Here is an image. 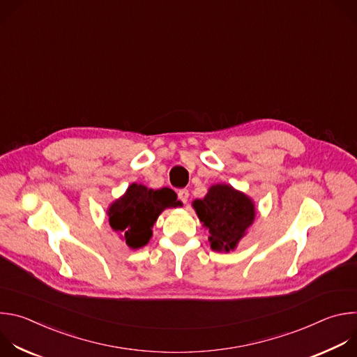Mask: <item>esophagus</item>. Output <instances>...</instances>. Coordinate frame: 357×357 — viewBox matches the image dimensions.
Wrapping results in <instances>:
<instances>
[{
    "label": "esophagus",
    "mask_w": 357,
    "mask_h": 357,
    "mask_svg": "<svg viewBox=\"0 0 357 357\" xmlns=\"http://www.w3.org/2000/svg\"><path fill=\"white\" fill-rule=\"evenodd\" d=\"M178 197H179V200L182 202V203H188V199H189V190L188 189H181L179 192H178Z\"/></svg>",
    "instance_id": "1"
}]
</instances>
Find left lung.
<instances>
[{
  "mask_svg": "<svg viewBox=\"0 0 357 357\" xmlns=\"http://www.w3.org/2000/svg\"><path fill=\"white\" fill-rule=\"evenodd\" d=\"M192 208L218 252L234 251L256 219L254 200L229 183L212 185L205 197L192 202Z\"/></svg>",
  "mask_w": 357,
  "mask_h": 357,
  "instance_id": "8db88e82",
  "label": "left lung"
}]
</instances>
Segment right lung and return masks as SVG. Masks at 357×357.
Segmentation results:
<instances>
[{
	"instance_id": "obj_1",
	"label": "right lung",
	"mask_w": 357,
	"mask_h": 357,
	"mask_svg": "<svg viewBox=\"0 0 357 357\" xmlns=\"http://www.w3.org/2000/svg\"><path fill=\"white\" fill-rule=\"evenodd\" d=\"M182 202L169 188L151 189L142 183H131L124 195L113 200L107 216L116 234L132 250L142 248L152 237V227L160 215Z\"/></svg>"
}]
</instances>
